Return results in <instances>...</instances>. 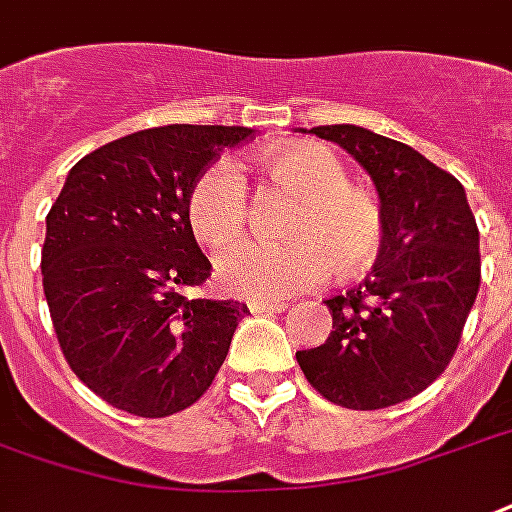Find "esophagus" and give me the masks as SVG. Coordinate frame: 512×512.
<instances>
[{"label": "esophagus", "mask_w": 512, "mask_h": 512, "mask_svg": "<svg viewBox=\"0 0 512 512\" xmlns=\"http://www.w3.org/2000/svg\"><path fill=\"white\" fill-rule=\"evenodd\" d=\"M249 312H285V301H276V298H249L246 301Z\"/></svg>", "instance_id": "obj_1"}]
</instances>
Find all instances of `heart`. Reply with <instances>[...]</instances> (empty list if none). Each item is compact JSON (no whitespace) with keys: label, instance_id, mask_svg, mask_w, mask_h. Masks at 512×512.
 Listing matches in <instances>:
<instances>
[{"label":"heart","instance_id":"heart-1","mask_svg":"<svg viewBox=\"0 0 512 512\" xmlns=\"http://www.w3.org/2000/svg\"><path fill=\"white\" fill-rule=\"evenodd\" d=\"M274 176L304 195L290 246L236 244L246 230L249 192L236 160H219L200 173L187 198L192 233L217 257V279L227 293L246 298L290 295L317 287L333 266L355 274L374 260L382 244V214L366 192L350 187L342 160L325 146H293L274 154Z\"/></svg>","mask_w":512,"mask_h":512}]
</instances>
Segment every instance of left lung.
<instances>
[{"label":"left lung","instance_id":"obj_1","mask_svg":"<svg viewBox=\"0 0 512 512\" xmlns=\"http://www.w3.org/2000/svg\"><path fill=\"white\" fill-rule=\"evenodd\" d=\"M374 181L382 244L372 274L325 301L333 331L295 352L325 399L382 410L429 388L453 358L478 298L480 233L467 192L407 143L355 124L312 127Z\"/></svg>","mask_w":512,"mask_h":512}]
</instances>
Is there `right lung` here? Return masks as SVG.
<instances>
[{
    "label": "right lung",
    "instance_id": "obj_1",
    "mask_svg": "<svg viewBox=\"0 0 512 512\" xmlns=\"http://www.w3.org/2000/svg\"><path fill=\"white\" fill-rule=\"evenodd\" d=\"M249 127L168 124L75 162L45 217L43 290L75 377L116 410L165 418L208 391L246 304L189 298L211 276L187 198Z\"/></svg>",
    "mask_w": 512,
    "mask_h": 512
}]
</instances>
